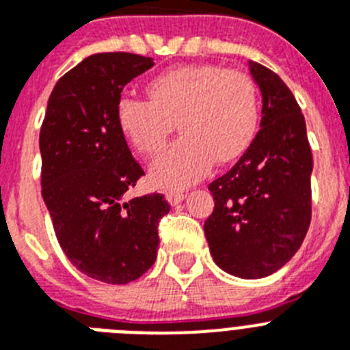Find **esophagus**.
<instances>
[{
	"label": "esophagus",
	"mask_w": 350,
	"mask_h": 350,
	"mask_svg": "<svg viewBox=\"0 0 350 350\" xmlns=\"http://www.w3.org/2000/svg\"><path fill=\"white\" fill-rule=\"evenodd\" d=\"M184 198L185 194L180 193V191H168V193H166V200H168L170 205L173 206L178 205L180 202H184Z\"/></svg>",
	"instance_id": "esophagus-1"
}]
</instances>
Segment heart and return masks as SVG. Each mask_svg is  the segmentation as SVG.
I'll return each mask as SVG.
<instances>
[{
  "label": "heart",
  "mask_w": 350,
  "mask_h": 350,
  "mask_svg": "<svg viewBox=\"0 0 350 350\" xmlns=\"http://www.w3.org/2000/svg\"><path fill=\"white\" fill-rule=\"evenodd\" d=\"M147 96H122L116 117L128 144L144 156L159 152L178 122L184 137L150 165V180L163 189L196 184L215 159H240L258 135V89L242 71L215 64L170 68L148 80Z\"/></svg>",
  "instance_id": "obj_1"
}]
</instances>
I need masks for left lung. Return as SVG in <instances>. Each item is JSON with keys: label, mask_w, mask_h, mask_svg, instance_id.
Here are the masks:
<instances>
[{"label": "left lung", "mask_w": 350, "mask_h": 350, "mask_svg": "<svg viewBox=\"0 0 350 350\" xmlns=\"http://www.w3.org/2000/svg\"><path fill=\"white\" fill-rule=\"evenodd\" d=\"M262 96L261 129L237 165L208 184L206 242L217 267L261 279L301 247L312 217V150L301 108L277 73L250 61Z\"/></svg>", "instance_id": "8db88e82"}]
</instances>
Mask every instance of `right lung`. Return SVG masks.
Masks as SVG:
<instances>
[{"label": "right lung", "mask_w": 350, "mask_h": 350, "mask_svg": "<svg viewBox=\"0 0 350 350\" xmlns=\"http://www.w3.org/2000/svg\"><path fill=\"white\" fill-rule=\"evenodd\" d=\"M154 66L129 52L89 55L64 73L40 129L42 196L61 249L77 270L128 284L152 267L165 194L126 196L145 175L117 124L126 83Z\"/></svg>", "instance_id": "1"}]
</instances>
